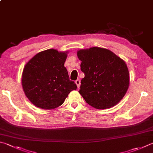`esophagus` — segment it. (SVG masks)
<instances>
[{
	"instance_id": "obj_1",
	"label": "esophagus",
	"mask_w": 153,
	"mask_h": 153,
	"mask_svg": "<svg viewBox=\"0 0 153 153\" xmlns=\"http://www.w3.org/2000/svg\"><path fill=\"white\" fill-rule=\"evenodd\" d=\"M75 83L77 86L78 88L80 87V80L79 79H77L76 80H75Z\"/></svg>"
}]
</instances>
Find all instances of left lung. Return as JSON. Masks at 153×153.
Listing matches in <instances>:
<instances>
[{
    "instance_id": "1",
    "label": "left lung",
    "mask_w": 153,
    "mask_h": 153,
    "mask_svg": "<svg viewBox=\"0 0 153 153\" xmlns=\"http://www.w3.org/2000/svg\"><path fill=\"white\" fill-rule=\"evenodd\" d=\"M85 73L79 93L97 109L111 108L126 93L130 82L126 62L108 49L91 47L77 51Z\"/></svg>"
}]
</instances>
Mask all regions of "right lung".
I'll return each instance as SVG.
<instances>
[{
    "mask_svg": "<svg viewBox=\"0 0 153 153\" xmlns=\"http://www.w3.org/2000/svg\"><path fill=\"white\" fill-rule=\"evenodd\" d=\"M68 53L53 48L43 51L25 65L22 74V88L36 107L45 110L58 107L72 91L76 89L65 67Z\"/></svg>",
    "mask_w": 153,
    "mask_h": 153,
    "instance_id": "right-lung-1",
    "label": "right lung"
}]
</instances>
